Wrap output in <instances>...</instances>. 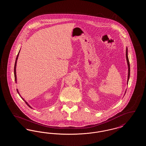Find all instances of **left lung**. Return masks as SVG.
<instances>
[{
  "label": "left lung",
  "instance_id": "8db88e82",
  "mask_svg": "<svg viewBox=\"0 0 146 146\" xmlns=\"http://www.w3.org/2000/svg\"><path fill=\"white\" fill-rule=\"evenodd\" d=\"M126 60H127V66H128V76H127V84H128L129 82V80L130 78V63L129 61V58H128V55H127V48H126ZM126 93V91H125ZM124 94V95H125Z\"/></svg>",
  "mask_w": 146,
  "mask_h": 146
}]
</instances>
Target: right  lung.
<instances>
[{"instance_id":"1","label":"right lung","mask_w":146,"mask_h":146,"mask_svg":"<svg viewBox=\"0 0 146 146\" xmlns=\"http://www.w3.org/2000/svg\"><path fill=\"white\" fill-rule=\"evenodd\" d=\"M20 51H19V53H18V54H17V57H16V61H15V66H14V76H15V83H17V78H16V63H17V58H18V57H19V53H20ZM17 92H18V94H19V95L21 96V95H20V93H19V91H18V89H17ZM21 98H22V100L25 102V103L27 104V105L28 106V107H29V108H32V107H31V106H30V105L28 104V103L24 100V98H23L22 97H21Z\"/></svg>"}]
</instances>
